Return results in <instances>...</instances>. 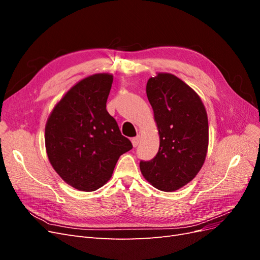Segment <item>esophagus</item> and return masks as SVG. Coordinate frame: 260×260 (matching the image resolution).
<instances>
[{
	"label": "esophagus",
	"mask_w": 260,
	"mask_h": 260,
	"mask_svg": "<svg viewBox=\"0 0 260 260\" xmlns=\"http://www.w3.org/2000/svg\"><path fill=\"white\" fill-rule=\"evenodd\" d=\"M131 142H132L133 146L137 147L139 145V143H140V136H137L136 138H132L131 139Z\"/></svg>",
	"instance_id": "esophagus-1"
}]
</instances>
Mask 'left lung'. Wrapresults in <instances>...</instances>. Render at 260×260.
I'll return each mask as SVG.
<instances>
[{
    "mask_svg": "<svg viewBox=\"0 0 260 260\" xmlns=\"http://www.w3.org/2000/svg\"><path fill=\"white\" fill-rule=\"evenodd\" d=\"M146 95L159 132V148L140 169L149 183L172 192L190 182L201 170L208 147V119L200 96L171 74L149 78Z\"/></svg>",
    "mask_w": 260,
    "mask_h": 260,
    "instance_id": "left-lung-1",
    "label": "left lung"
}]
</instances>
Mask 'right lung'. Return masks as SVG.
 Masks as SVG:
<instances>
[{
	"mask_svg": "<svg viewBox=\"0 0 260 260\" xmlns=\"http://www.w3.org/2000/svg\"><path fill=\"white\" fill-rule=\"evenodd\" d=\"M113 76L78 82L54 107L45 125V146L55 171L77 190L91 192L111 179L132 143L106 111Z\"/></svg>",
	"mask_w": 260,
	"mask_h": 260,
	"instance_id": "right-lung-1",
	"label": "right lung"
}]
</instances>
